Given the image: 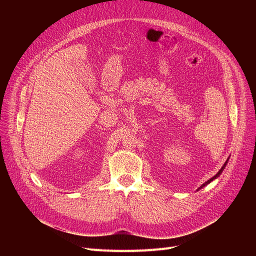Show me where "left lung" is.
Returning a JSON list of instances; mask_svg holds the SVG:
<instances>
[{"instance_id": "left-lung-1", "label": "left lung", "mask_w": 256, "mask_h": 256, "mask_svg": "<svg viewBox=\"0 0 256 256\" xmlns=\"http://www.w3.org/2000/svg\"><path fill=\"white\" fill-rule=\"evenodd\" d=\"M228 160L226 161V164H223V166L221 168V170H220V171H219L218 173H216V175H214V177H212V178H210V180H207L206 182H204V184H203L202 186H200V187L198 188V190H200V189H202L203 187H205V186H207V184H208L209 182H212L214 180H216V177H219V175H220V174H221V173L223 172V170H224V168H226V164H228Z\"/></svg>"}]
</instances>
